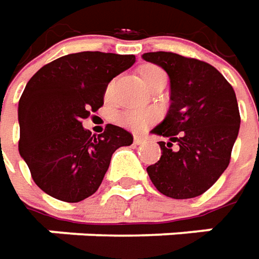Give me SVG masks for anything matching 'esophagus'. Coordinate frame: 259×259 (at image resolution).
<instances>
[{
	"instance_id": "34e87169",
	"label": "esophagus",
	"mask_w": 259,
	"mask_h": 259,
	"mask_svg": "<svg viewBox=\"0 0 259 259\" xmlns=\"http://www.w3.org/2000/svg\"><path fill=\"white\" fill-rule=\"evenodd\" d=\"M133 140H135V145H145L146 143V140L143 138H140V136H135Z\"/></svg>"
}]
</instances>
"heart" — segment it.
I'll use <instances>...</instances> for the list:
<instances>
[{
    "label": "heart",
    "instance_id": "b5f03b06",
    "mask_svg": "<svg viewBox=\"0 0 259 259\" xmlns=\"http://www.w3.org/2000/svg\"><path fill=\"white\" fill-rule=\"evenodd\" d=\"M160 76H165V73L156 66H145L143 68H140V80L147 89ZM112 87L113 83H110L107 87L106 96L110 94ZM157 119H159V114L153 109H132V110H123L116 114V123L119 126L132 132H136V133H142L149 129Z\"/></svg>",
    "mask_w": 259,
    "mask_h": 259
}]
</instances>
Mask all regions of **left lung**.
Wrapping results in <instances>:
<instances>
[{"label": "left lung", "mask_w": 259, "mask_h": 259, "mask_svg": "<svg viewBox=\"0 0 259 259\" xmlns=\"http://www.w3.org/2000/svg\"><path fill=\"white\" fill-rule=\"evenodd\" d=\"M146 61L165 70L170 78L167 116L152 133L162 156L147 166V175L160 193L174 199L196 198L224 174L239 132V109L232 85L213 66L169 51L145 53ZM178 151H172L173 143Z\"/></svg>", "instance_id": "obj_1"}]
</instances>
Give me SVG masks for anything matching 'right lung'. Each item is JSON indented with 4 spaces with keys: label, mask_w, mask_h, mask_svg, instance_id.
<instances>
[{
    "label": "right lung",
    "mask_w": 259,
    "mask_h": 259,
    "mask_svg": "<svg viewBox=\"0 0 259 259\" xmlns=\"http://www.w3.org/2000/svg\"><path fill=\"white\" fill-rule=\"evenodd\" d=\"M135 60L133 54L81 51L51 61L30 78L18 103V150L41 191L58 201H83L102 185L114 150L133 143L129 132L114 124L92 136L83 120L102 107L107 84Z\"/></svg>",
    "instance_id": "right-lung-1"
}]
</instances>
